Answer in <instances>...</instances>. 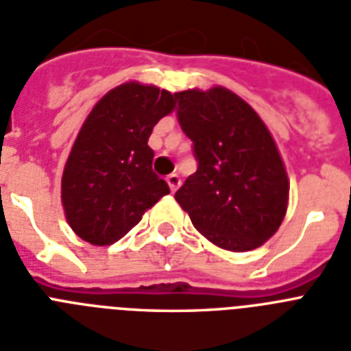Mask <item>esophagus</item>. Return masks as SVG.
<instances>
[{
    "mask_svg": "<svg viewBox=\"0 0 351 351\" xmlns=\"http://www.w3.org/2000/svg\"><path fill=\"white\" fill-rule=\"evenodd\" d=\"M167 184H169L171 191H173V193H175V191L178 189V187H180V184H182L180 176L176 175V173H173V175L167 176Z\"/></svg>",
    "mask_w": 351,
    "mask_h": 351,
    "instance_id": "34e87169",
    "label": "esophagus"
}]
</instances>
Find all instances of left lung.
Instances as JSON below:
<instances>
[{
    "instance_id": "1",
    "label": "left lung",
    "mask_w": 351,
    "mask_h": 351,
    "mask_svg": "<svg viewBox=\"0 0 351 351\" xmlns=\"http://www.w3.org/2000/svg\"><path fill=\"white\" fill-rule=\"evenodd\" d=\"M175 99L198 162L176 191V202L196 230L221 249H256L279 229L289 202L274 138L258 113L225 88L187 90Z\"/></svg>"
}]
</instances>
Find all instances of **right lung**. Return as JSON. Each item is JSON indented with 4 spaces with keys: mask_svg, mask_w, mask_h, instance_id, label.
I'll return each mask as SVG.
<instances>
[{
    "mask_svg": "<svg viewBox=\"0 0 351 351\" xmlns=\"http://www.w3.org/2000/svg\"><path fill=\"white\" fill-rule=\"evenodd\" d=\"M173 108V93L138 82L122 84L97 102L62 173V207L79 238L111 245L169 195V185L153 171L155 153L147 141Z\"/></svg>",
    "mask_w": 351,
    "mask_h": 351,
    "instance_id": "add662e5",
    "label": "right lung"
}]
</instances>
